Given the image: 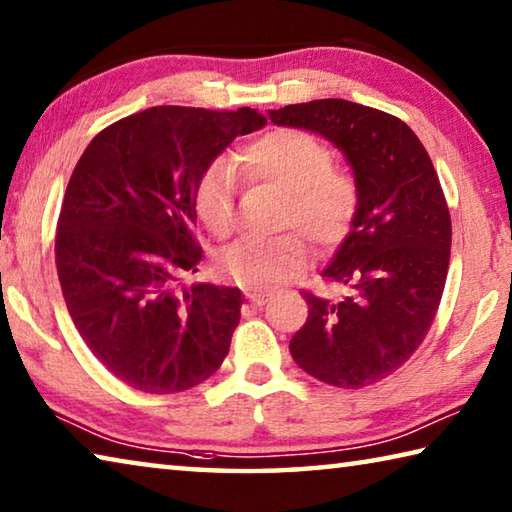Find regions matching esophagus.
Listing matches in <instances>:
<instances>
[{
	"mask_svg": "<svg viewBox=\"0 0 512 512\" xmlns=\"http://www.w3.org/2000/svg\"><path fill=\"white\" fill-rule=\"evenodd\" d=\"M246 298H248V302H253V305L262 307L264 302L268 300V293L266 291H257V289H248L246 291Z\"/></svg>",
	"mask_w": 512,
	"mask_h": 512,
	"instance_id": "obj_1",
	"label": "esophagus"
}]
</instances>
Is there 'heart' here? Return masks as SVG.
<instances>
[{
  "label": "heart",
  "mask_w": 512,
  "mask_h": 512,
  "mask_svg": "<svg viewBox=\"0 0 512 512\" xmlns=\"http://www.w3.org/2000/svg\"><path fill=\"white\" fill-rule=\"evenodd\" d=\"M332 162V151L318 137L298 128H275L241 149L237 167L250 183L282 189V225H293L316 246L329 248L348 237L361 205L354 173ZM237 196L239 180L230 164L216 162L198 180L194 210L214 237H228L235 230ZM300 232L239 239L219 255L216 268L239 287H273L307 262V241Z\"/></svg>",
  "instance_id": "1"
}]
</instances>
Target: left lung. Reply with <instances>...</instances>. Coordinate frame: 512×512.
Here are the masks:
<instances>
[{
	"mask_svg": "<svg viewBox=\"0 0 512 512\" xmlns=\"http://www.w3.org/2000/svg\"><path fill=\"white\" fill-rule=\"evenodd\" d=\"M268 117L339 146L361 192L350 235L323 271L348 296L332 302L300 291L309 316L291 357L329 386L377 384L418 350L443 298L452 219L438 173L418 135L377 108L318 99Z\"/></svg>",
	"mask_w": 512,
	"mask_h": 512,
	"instance_id": "1",
	"label": "left lung"
}]
</instances>
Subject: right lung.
<instances>
[{
	"instance_id": "right-lung-1",
	"label": "right lung",
	"mask_w": 512,
	"mask_h": 512,
	"mask_svg": "<svg viewBox=\"0 0 512 512\" xmlns=\"http://www.w3.org/2000/svg\"><path fill=\"white\" fill-rule=\"evenodd\" d=\"M264 124L250 108L155 106L103 128L74 167L56 230L60 289L85 345L135 391H189L230 350L241 291L178 280L203 257L198 180Z\"/></svg>"
}]
</instances>
